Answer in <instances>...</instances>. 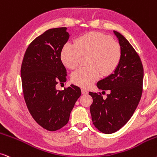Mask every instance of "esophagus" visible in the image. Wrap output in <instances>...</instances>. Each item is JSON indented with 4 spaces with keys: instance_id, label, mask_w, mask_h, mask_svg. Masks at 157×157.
Instances as JSON below:
<instances>
[{
    "instance_id": "1",
    "label": "esophagus",
    "mask_w": 157,
    "mask_h": 157,
    "mask_svg": "<svg viewBox=\"0 0 157 157\" xmlns=\"http://www.w3.org/2000/svg\"><path fill=\"white\" fill-rule=\"evenodd\" d=\"M81 93H82V94H88V91L84 89H81Z\"/></svg>"
}]
</instances>
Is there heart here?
Segmentation results:
<instances>
[{
	"instance_id": "heart-1",
	"label": "heart",
	"mask_w": 157,
	"mask_h": 157,
	"mask_svg": "<svg viewBox=\"0 0 157 157\" xmlns=\"http://www.w3.org/2000/svg\"><path fill=\"white\" fill-rule=\"evenodd\" d=\"M75 44H65L60 58L67 68L74 69L82 56H89V68H81L71 75V81L77 86L88 88L98 80L101 74L109 76L118 66L121 58L119 44L107 34L90 32L75 40Z\"/></svg>"
}]
</instances>
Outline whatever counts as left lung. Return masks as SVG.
<instances>
[{"label": "left lung", "mask_w": 157, "mask_h": 157, "mask_svg": "<svg viewBox=\"0 0 157 157\" xmlns=\"http://www.w3.org/2000/svg\"><path fill=\"white\" fill-rule=\"evenodd\" d=\"M114 34L121 46V60L114 74L97 83L99 89L109 90L110 94L103 99L100 92H89L93 99L90 106L93 124L105 134L115 133L128 123L143 91L144 68L141 58L121 33L114 31Z\"/></svg>", "instance_id": "left-lung-1"}]
</instances>
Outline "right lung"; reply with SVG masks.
I'll use <instances>...</instances> for the list:
<instances>
[{"instance_id":"right-lung-1","label":"right lung","mask_w":157,"mask_h":157,"mask_svg":"<svg viewBox=\"0 0 157 157\" xmlns=\"http://www.w3.org/2000/svg\"><path fill=\"white\" fill-rule=\"evenodd\" d=\"M66 27L47 30L26 49L21 68V84L26 107L41 127L56 131L68 123L71 112L81 96L79 87L71 84L60 91L67 71L60 58L69 38Z\"/></svg>"}]
</instances>
